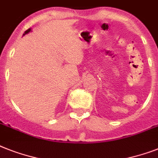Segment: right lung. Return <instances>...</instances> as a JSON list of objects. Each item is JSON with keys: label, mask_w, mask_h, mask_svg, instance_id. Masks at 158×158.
Instances as JSON below:
<instances>
[{"label": "right lung", "mask_w": 158, "mask_h": 158, "mask_svg": "<svg viewBox=\"0 0 158 158\" xmlns=\"http://www.w3.org/2000/svg\"><path fill=\"white\" fill-rule=\"evenodd\" d=\"M31 31V29H30V28H29V29H27V30L25 32H24V34H23V35H26V34H27V33H28V32H29V31Z\"/></svg>", "instance_id": "add662e5"}]
</instances>
